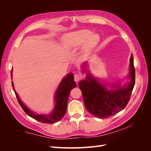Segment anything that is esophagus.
<instances>
[{
	"label": "esophagus",
	"instance_id": "1",
	"mask_svg": "<svg viewBox=\"0 0 151 151\" xmlns=\"http://www.w3.org/2000/svg\"><path fill=\"white\" fill-rule=\"evenodd\" d=\"M81 79V76L78 75V74H76L74 75V81L76 82V83H78L79 80Z\"/></svg>",
	"mask_w": 151,
	"mask_h": 151
}]
</instances>
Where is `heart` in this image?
Listing matches in <instances>:
<instances>
[{"mask_svg":"<svg viewBox=\"0 0 151 151\" xmlns=\"http://www.w3.org/2000/svg\"><path fill=\"white\" fill-rule=\"evenodd\" d=\"M99 36L88 29H81L65 34L62 38V45L65 50H74L81 45V51L84 53L89 52L97 44Z\"/></svg>","mask_w":151,"mask_h":151,"instance_id":"heart-1","label":"heart"}]
</instances>
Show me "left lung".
<instances>
[{
	"mask_svg": "<svg viewBox=\"0 0 151 151\" xmlns=\"http://www.w3.org/2000/svg\"><path fill=\"white\" fill-rule=\"evenodd\" d=\"M86 65L84 63L82 67L84 72H88ZM128 78L130 81L123 86L120 84H109L111 88L109 89L107 88L108 84L101 83L90 72L88 73L85 80L79 83L87 110L98 118H106L125 108L135 85V68L132 54L130 58Z\"/></svg>",
	"mask_w": 151,
	"mask_h": 151,
	"instance_id": "8db88e82",
	"label": "left lung"
}]
</instances>
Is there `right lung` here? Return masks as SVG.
I'll list each match as a JSON object with an SVG mask.
<instances>
[{
  "instance_id": "right-lung-1",
  "label": "right lung",
  "mask_w": 151,
  "mask_h": 151,
  "mask_svg": "<svg viewBox=\"0 0 151 151\" xmlns=\"http://www.w3.org/2000/svg\"><path fill=\"white\" fill-rule=\"evenodd\" d=\"M12 69L11 73V79L12 77ZM12 86L13 90L16 94L18 103H19L20 106L23 109V110L25 111L27 115L40 122L44 123H53L60 121L63 117V116L65 115L67 109L68 96H69L70 91L73 88H76L77 84L74 81V75H73L72 73L68 74L67 76L63 77L60 83L59 84L55 92V94L54 109L51 113L48 114V115H44V114H41V115H40V114H37L34 111L30 110L28 107L25 106L24 104L19 99V96H18L17 93L16 92L12 81Z\"/></svg>"
}]
</instances>
